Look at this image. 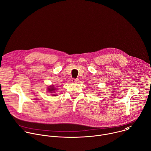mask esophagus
<instances>
[{
  "mask_svg": "<svg viewBox=\"0 0 151 151\" xmlns=\"http://www.w3.org/2000/svg\"><path fill=\"white\" fill-rule=\"evenodd\" d=\"M78 81H79V79H74V78H73V79H72V82L73 83H77V82H78Z\"/></svg>",
  "mask_w": 151,
  "mask_h": 151,
  "instance_id": "1",
  "label": "esophagus"
}]
</instances>
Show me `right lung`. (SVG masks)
<instances>
[{"mask_svg":"<svg viewBox=\"0 0 151 151\" xmlns=\"http://www.w3.org/2000/svg\"><path fill=\"white\" fill-rule=\"evenodd\" d=\"M47 89H48V91L50 93H54V92L56 90V88L54 86V85H52V86H48V88H47ZM53 96H56V95H55V93H53Z\"/></svg>","mask_w":151,"mask_h":151,"instance_id":"1","label":"right lung"}]
</instances>
